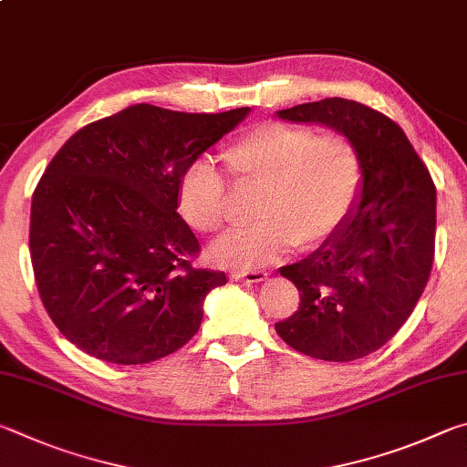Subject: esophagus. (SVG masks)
Returning a JSON list of instances; mask_svg holds the SVG:
<instances>
[{
  "instance_id": "esophagus-1",
  "label": "esophagus",
  "mask_w": 467,
  "mask_h": 467,
  "mask_svg": "<svg viewBox=\"0 0 467 467\" xmlns=\"http://www.w3.org/2000/svg\"><path fill=\"white\" fill-rule=\"evenodd\" d=\"M232 279L246 281V283H260V281L268 279V273H265V271H234Z\"/></svg>"
}]
</instances>
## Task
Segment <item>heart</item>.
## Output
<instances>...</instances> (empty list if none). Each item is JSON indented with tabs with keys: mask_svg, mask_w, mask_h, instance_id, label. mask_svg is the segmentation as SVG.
Here are the masks:
<instances>
[{
	"mask_svg": "<svg viewBox=\"0 0 467 467\" xmlns=\"http://www.w3.org/2000/svg\"><path fill=\"white\" fill-rule=\"evenodd\" d=\"M238 188H258L252 215L258 221L213 242L211 260L227 268H254L283 256L293 244L316 246L337 229L361 191L363 166L355 143L340 133L266 122L223 151ZM180 215L199 234L223 225L227 191L215 168L192 161L178 178Z\"/></svg>",
	"mask_w": 467,
	"mask_h": 467,
	"instance_id": "obj_1",
	"label": "heart"
}]
</instances>
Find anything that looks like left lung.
Wrapping results in <instances>:
<instances>
[{
	"instance_id": "left-lung-1",
	"label": "left lung",
	"mask_w": 467,
	"mask_h": 467,
	"mask_svg": "<svg viewBox=\"0 0 467 467\" xmlns=\"http://www.w3.org/2000/svg\"><path fill=\"white\" fill-rule=\"evenodd\" d=\"M297 125L348 137L361 155V191L345 221L279 273L299 291V309L275 330L291 348L347 363L381 348L410 317L435 252L437 192L404 130L347 98L279 110Z\"/></svg>"
}]
</instances>
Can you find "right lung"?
Returning a JSON list of instances; mask_svg holds the SVG:
<instances>
[{
  "label": "right lung",
  "mask_w": 467,
  "mask_h": 467,
  "mask_svg": "<svg viewBox=\"0 0 467 467\" xmlns=\"http://www.w3.org/2000/svg\"><path fill=\"white\" fill-rule=\"evenodd\" d=\"M217 114L135 104L79 129L32 194L30 258L47 314L71 345L117 365L158 361L201 328L225 273L194 268L178 178L234 130Z\"/></svg>",
  "instance_id": "1"
}]
</instances>
